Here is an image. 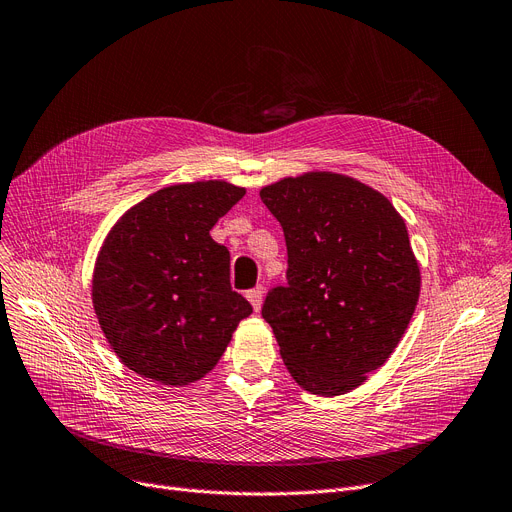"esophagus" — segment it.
<instances>
[{
  "label": "esophagus",
  "instance_id": "obj_1",
  "mask_svg": "<svg viewBox=\"0 0 512 512\" xmlns=\"http://www.w3.org/2000/svg\"><path fill=\"white\" fill-rule=\"evenodd\" d=\"M262 296H264L262 285H258V288H254V290H250L248 294H245V298L250 300V304L254 306V311H256V313L260 311V306H262Z\"/></svg>",
  "mask_w": 512,
  "mask_h": 512
}]
</instances>
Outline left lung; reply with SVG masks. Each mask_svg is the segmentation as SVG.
<instances>
[{
	"label": "left lung",
	"instance_id": "left-lung-1",
	"mask_svg": "<svg viewBox=\"0 0 512 512\" xmlns=\"http://www.w3.org/2000/svg\"><path fill=\"white\" fill-rule=\"evenodd\" d=\"M260 199L288 245V285L262 306L281 359L304 391L349 393L391 357L416 311L422 279L405 220L336 172L281 178Z\"/></svg>",
	"mask_w": 512,
	"mask_h": 512
}]
</instances>
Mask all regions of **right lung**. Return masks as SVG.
<instances>
[{"label": "right lung", "mask_w": 512, "mask_h": 512, "mask_svg": "<svg viewBox=\"0 0 512 512\" xmlns=\"http://www.w3.org/2000/svg\"><path fill=\"white\" fill-rule=\"evenodd\" d=\"M245 195L227 180L182 182L142 199L100 245L92 304L119 361L166 386L201 380L250 302L231 290V254L210 235Z\"/></svg>", "instance_id": "right-lung-1"}]
</instances>
